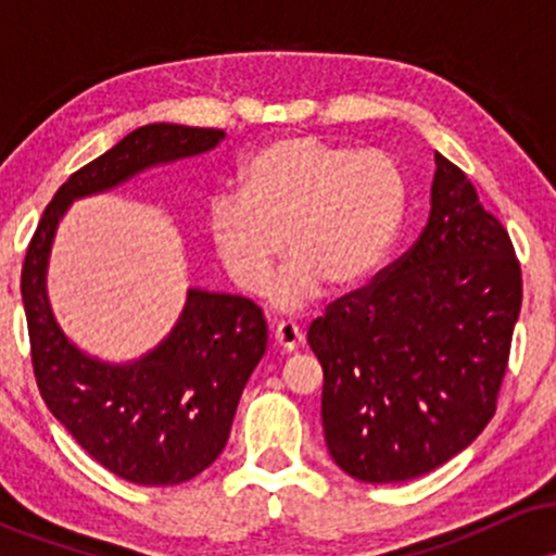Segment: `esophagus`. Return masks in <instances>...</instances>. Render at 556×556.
I'll list each match as a JSON object with an SVG mask.
<instances>
[{"instance_id":"esophagus-1","label":"esophagus","mask_w":556,"mask_h":556,"mask_svg":"<svg viewBox=\"0 0 556 556\" xmlns=\"http://www.w3.org/2000/svg\"><path fill=\"white\" fill-rule=\"evenodd\" d=\"M271 334H274V342H277V348L282 350V353H292V350H298L300 342H303V331H300L292 321H279L277 327H274Z\"/></svg>"}]
</instances>
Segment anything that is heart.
<instances>
[{"label": "heart", "instance_id": "b5f03b06", "mask_svg": "<svg viewBox=\"0 0 556 556\" xmlns=\"http://www.w3.org/2000/svg\"><path fill=\"white\" fill-rule=\"evenodd\" d=\"M407 208V180L387 151L321 138H285L245 162L238 195H214L206 232L238 290L264 295L285 256L295 258L274 303L300 308L331 290H353L384 264ZM286 245H281V240Z\"/></svg>", "mask_w": 556, "mask_h": 556}]
</instances>
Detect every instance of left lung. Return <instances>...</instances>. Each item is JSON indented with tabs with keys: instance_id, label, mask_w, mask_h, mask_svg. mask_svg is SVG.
I'll return each instance as SVG.
<instances>
[{
	"instance_id": "left-lung-1",
	"label": "left lung",
	"mask_w": 556,
	"mask_h": 556,
	"mask_svg": "<svg viewBox=\"0 0 556 556\" xmlns=\"http://www.w3.org/2000/svg\"><path fill=\"white\" fill-rule=\"evenodd\" d=\"M520 303L507 229L437 154L416 245L308 329L324 368V439L344 473L407 481L473 442L496 413Z\"/></svg>"
}]
</instances>
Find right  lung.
Returning <instances> with one entry per match:
<instances>
[{
	"instance_id": "1",
	"label": "right lung",
	"mask_w": 556,
	"mask_h": 556,
	"mask_svg": "<svg viewBox=\"0 0 556 556\" xmlns=\"http://www.w3.org/2000/svg\"><path fill=\"white\" fill-rule=\"evenodd\" d=\"M225 138L214 127L154 123L67 177L38 222L23 261L21 292L38 392L96 463L140 486H175L225 450L248 376L266 353V321L253 300L188 290L180 321L127 366L80 353L56 327L47 261L75 198L123 185L138 172L203 154Z\"/></svg>"
}]
</instances>
